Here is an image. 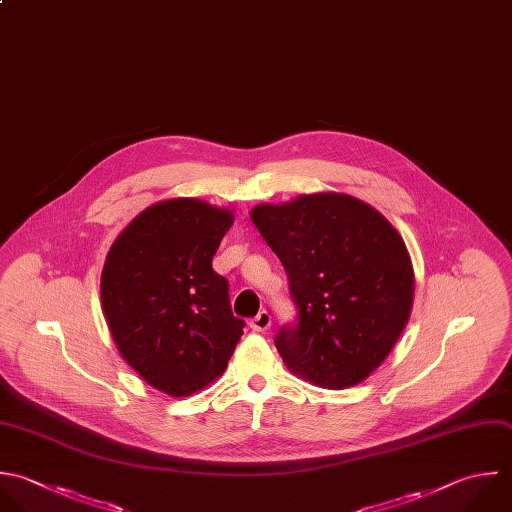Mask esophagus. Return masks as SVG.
<instances>
[{"label":"esophagus","mask_w":512,"mask_h":512,"mask_svg":"<svg viewBox=\"0 0 512 512\" xmlns=\"http://www.w3.org/2000/svg\"><path fill=\"white\" fill-rule=\"evenodd\" d=\"M270 324H272V316H270L266 310L258 312V314L250 320V328H252L254 332H264V330L270 328Z\"/></svg>","instance_id":"esophagus-1"}]
</instances>
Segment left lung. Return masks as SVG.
<instances>
[{
	"instance_id": "left-lung-1",
	"label": "left lung",
	"mask_w": 512,
	"mask_h": 512,
	"mask_svg": "<svg viewBox=\"0 0 512 512\" xmlns=\"http://www.w3.org/2000/svg\"><path fill=\"white\" fill-rule=\"evenodd\" d=\"M250 216L296 306V322L274 338L288 368L334 390L362 382L410 316L414 274L400 234L372 206L334 192L262 204Z\"/></svg>"
}]
</instances>
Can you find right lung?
Masks as SVG:
<instances>
[{
    "label": "right lung",
    "instance_id": "right-lung-1",
    "mask_svg": "<svg viewBox=\"0 0 512 512\" xmlns=\"http://www.w3.org/2000/svg\"><path fill=\"white\" fill-rule=\"evenodd\" d=\"M232 212L202 200L144 210L114 242L102 306L122 358L154 388L190 396L218 378L244 334L212 258Z\"/></svg>",
    "mask_w": 512,
    "mask_h": 512
}]
</instances>
